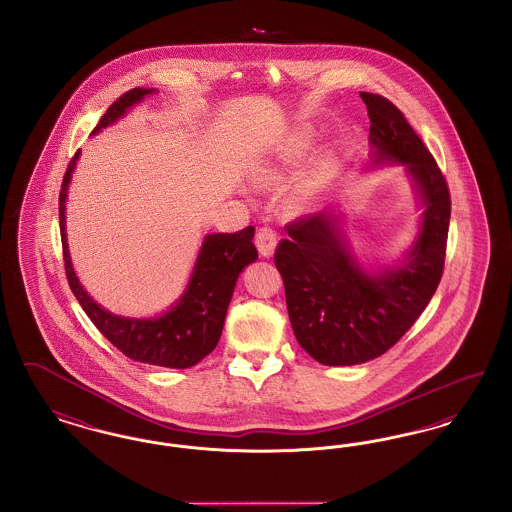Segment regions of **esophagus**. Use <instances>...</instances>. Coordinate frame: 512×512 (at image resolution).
Returning <instances> with one entry per match:
<instances>
[{"instance_id":"esophagus-1","label":"esophagus","mask_w":512,"mask_h":512,"mask_svg":"<svg viewBox=\"0 0 512 512\" xmlns=\"http://www.w3.org/2000/svg\"><path fill=\"white\" fill-rule=\"evenodd\" d=\"M255 244H257V249H259V253L263 255V257H272L274 255V249H276V244H278V240H276V234H274V230L272 228H259L257 230V234H255Z\"/></svg>"}]
</instances>
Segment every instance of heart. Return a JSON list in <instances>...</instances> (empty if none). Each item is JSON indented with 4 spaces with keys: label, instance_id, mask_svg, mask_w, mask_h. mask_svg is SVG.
Instances as JSON below:
<instances>
[{
    "label": "heart",
    "instance_id": "b5f03b06",
    "mask_svg": "<svg viewBox=\"0 0 512 512\" xmlns=\"http://www.w3.org/2000/svg\"><path fill=\"white\" fill-rule=\"evenodd\" d=\"M311 140H313V130L311 128H307V126H303V128H299L295 134H293L292 147H290V157H295V155H301L303 151H307L309 146H311ZM280 178V174L276 169H263V171L257 174V180L261 182V184H265V186H270V184H274L276 180Z\"/></svg>",
    "mask_w": 512,
    "mask_h": 512
}]
</instances>
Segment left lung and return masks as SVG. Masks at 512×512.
<instances>
[{"label": "left lung", "mask_w": 512, "mask_h": 512, "mask_svg": "<svg viewBox=\"0 0 512 512\" xmlns=\"http://www.w3.org/2000/svg\"><path fill=\"white\" fill-rule=\"evenodd\" d=\"M361 98L370 119V165L405 167L424 211L405 261L372 272L353 255L334 213L286 226L290 238L276 247L274 265L293 334L320 365H361L384 355L430 303L445 263L451 197L436 159L390 99L368 92Z\"/></svg>", "instance_id": "1"}]
</instances>
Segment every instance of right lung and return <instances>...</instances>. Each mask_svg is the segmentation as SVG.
Wrapping results in <instances>:
<instances>
[{"label": "right lung", "mask_w": 512, "mask_h": 512, "mask_svg": "<svg viewBox=\"0 0 512 512\" xmlns=\"http://www.w3.org/2000/svg\"><path fill=\"white\" fill-rule=\"evenodd\" d=\"M153 92V88H134L122 94L107 109L92 134H98L101 128L119 121L132 105L140 103ZM78 157L80 149L74 153L69 163L59 194L63 259L74 297L82 305L84 313L96 324L99 332L128 359L167 368H190L197 365L219 343L224 317L240 272L259 257L253 245L255 228L247 226L236 234L205 236L186 290L161 317L126 318L113 315L98 305L82 288L74 274L69 255L65 234V199Z\"/></svg>", "instance_id": "1"}]
</instances>
